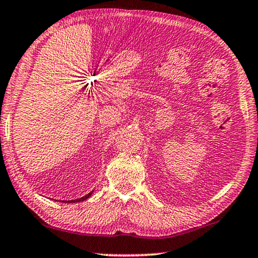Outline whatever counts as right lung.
I'll return each mask as SVG.
<instances>
[{
    "label": "right lung",
    "instance_id": "right-lung-1",
    "mask_svg": "<svg viewBox=\"0 0 258 258\" xmlns=\"http://www.w3.org/2000/svg\"><path fill=\"white\" fill-rule=\"evenodd\" d=\"M91 194H92V191L90 192V194H88L87 196H84V197H82V198H79V199H75V201H68V203H78V202H83V201H86V199H88L91 196ZM64 202V201H63ZM66 203H67V201H66Z\"/></svg>",
    "mask_w": 258,
    "mask_h": 258
}]
</instances>
